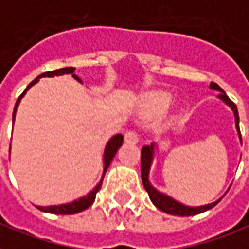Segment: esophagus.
<instances>
[{
	"label": "esophagus",
	"mask_w": 249,
	"mask_h": 249,
	"mask_svg": "<svg viewBox=\"0 0 249 249\" xmlns=\"http://www.w3.org/2000/svg\"><path fill=\"white\" fill-rule=\"evenodd\" d=\"M124 140L125 142H128V143H137L140 137H138V134L134 130H128V132L124 134Z\"/></svg>",
	"instance_id": "obj_1"
}]
</instances>
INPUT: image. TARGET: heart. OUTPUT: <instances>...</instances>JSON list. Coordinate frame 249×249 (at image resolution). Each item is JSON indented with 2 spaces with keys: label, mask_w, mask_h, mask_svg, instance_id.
Instances as JSON below:
<instances>
[{
  "label": "heart",
  "mask_w": 249,
  "mask_h": 249,
  "mask_svg": "<svg viewBox=\"0 0 249 249\" xmlns=\"http://www.w3.org/2000/svg\"><path fill=\"white\" fill-rule=\"evenodd\" d=\"M153 104H154V107L160 108V109L166 108L170 104V95L166 92H159L153 98Z\"/></svg>",
  "instance_id": "1"
}]
</instances>
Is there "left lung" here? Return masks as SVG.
Wrapping results in <instances>:
<instances>
[{
    "label": "left lung",
    "instance_id": "left-lung-1",
    "mask_svg": "<svg viewBox=\"0 0 249 249\" xmlns=\"http://www.w3.org/2000/svg\"><path fill=\"white\" fill-rule=\"evenodd\" d=\"M210 87L214 89V90L221 91V94L218 95L226 104H229L232 111H234L235 115V123H236V129L239 132V137L242 140V134H240V128H239V113L238 108L235 106V103L232 100L226 95V92L222 90L221 87L218 86L215 82L210 83ZM153 154H154V143H151L150 146H143L141 150V178L142 183H143V187H145L146 192L149 193V197L151 202L164 213L171 214V215H180V217H189V215H196V214H200L202 212H206L209 209L214 208L215 205L219 202L221 200L215 201L213 204L205 205V206H198V208H189V206H185V205L180 204L178 201H175L174 198L163 195V193L158 192L157 189L151 187V184L149 181V170L150 164H151V160H153Z\"/></svg>",
    "mask_w": 249,
    "mask_h": 249
}]
</instances>
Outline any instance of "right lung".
Listing matches in <instances>:
<instances>
[{
	"instance_id": "add662e5",
	"label": "right lung",
	"mask_w": 249,
	"mask_h": 249,
	"mask_svg": "<svg viewBox=\"0 0 249 249\" xmlns=\"http://www.w3.org/2000/svg\"><path fill=\"white\" fill-rule=\"evenodd\" d=\"M75 68H62V69H57V70H52V71H45V73L40 74L37 78H35L32 81L27 87H26V90L20 94V96L18 98L17 100V103H15V107H14V112H13V123H14V117H15V112H17V107H18L19 102L20 99L23 98V95L26 94V91L32 86V85H35L37 82V79L40 78V77H53V75H61V74H73ZM73 77L75 79L79 78L73 74ZM123 141H124V137L121 136V134H116L115 137H112L109 141H108L107 146H106V150H104V171H103V178H104V174H106V171H107L108 166L111 164L112 159L113 157L116 155V151L119 150L121 145H123ZM103 178L100 180V183L96 185V187L91 191L87 196L82 197V198H79V200H75L73 202H70V204H66V205H58V206H37L39 210L41 212H45V213H52V214H75V213H79V212H82L85 209H87L89 206L92 205V202L95 201V196H96V192L99 191L100 187H102V183H103Z\"/></svg>"
}]
</instances>
